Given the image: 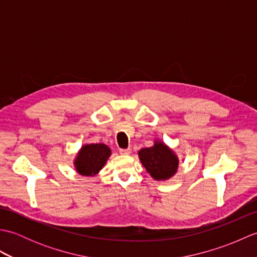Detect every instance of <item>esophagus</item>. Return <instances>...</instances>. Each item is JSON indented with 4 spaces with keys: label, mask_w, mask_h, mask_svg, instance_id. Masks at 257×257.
I'll use <instances>...</instances> for the list:
<instances>
[{
    "label": "esophagus",
    "mask_w": 257,
    "mask_h": 257,
    "mask_svg": "<svg viewBox=\"0 0 257 257\" xmlns=\"http://www.w3.org/2000/svg\"><path fill=\"white\" fill-rule=\"evenodd\" d=\"M119 152H120V155L128 156V155L132 154V149H130V148H127V149H119Z\"/></svg>",
    "instance_id": "esophagus-1"
}]
</instances>
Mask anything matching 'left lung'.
Returning a JSON list of instances; mask_svg holds the SVG:
<instances>
[{"mask_svg": "<svg viewBox=\"0 0 257 257\" xmlns=\"http://www.w3.org/2000/svg\"><path fill=\"white\" fill-rule=\"evenodd\" d=\"M138 156L147 172L158 181L170 179L178 170L177 155L162 141L157 140L150 148L141 149Z\"/></svg>", "mask_w": 257, "mask_h": 257, "instance_id": "left-lung-1", "label": "left lung"}]
</instances>
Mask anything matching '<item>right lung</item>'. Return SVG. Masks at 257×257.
I'll return each instance as SVG.
<instances>
[{
    "label": "right lung",
    "mask_w": 257,
    "mask_h": 257,
    "mask_svg": "<svg viewBox=\"0 0 257 257\" xmlns=\"http://www.w3.org/2000/svg\"><path fill=\"white\" fill-rule=\"evenodd\" d=\"M111 150L105 144H89L81 147L74 166L80 176L94 177L106 165Z\"/></svg>",
    "instance_id": "add662e5"
}]
</instances>
